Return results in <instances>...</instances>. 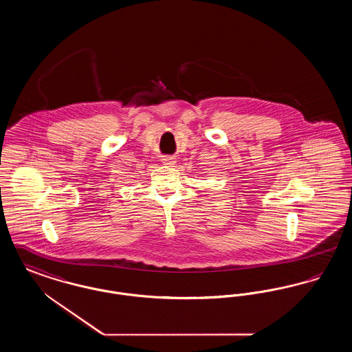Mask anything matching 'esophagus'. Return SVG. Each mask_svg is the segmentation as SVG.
Here are the masks:
<instances>
[{
  "mask_svg": "<svg viewBox=\"0 0 352 352\" xmlns=\"http://www.w3.org/2000/svg\"><path fill=\"white\" fill-rule=\"evenodd\" d=\"M161 160H162V162H164L165 165H168V166H173V165H175V162H177V161H175V160H177L175 155H164Z\"/></svg>",
  "mask_w": 352,
  "mask_h": 352,
  "instance_id": "1",
  "label": "esophagus"
}]
</instances>
